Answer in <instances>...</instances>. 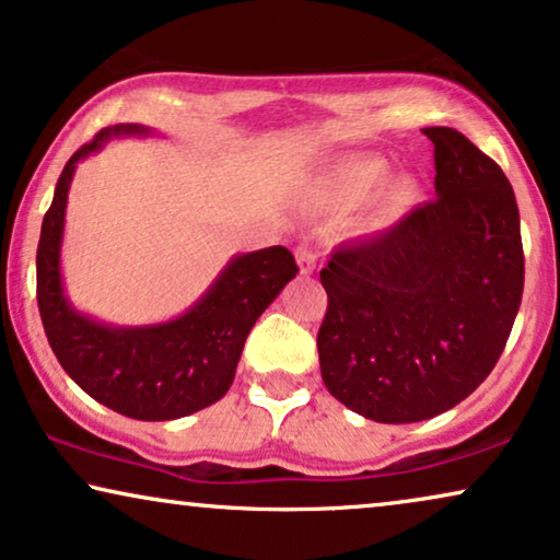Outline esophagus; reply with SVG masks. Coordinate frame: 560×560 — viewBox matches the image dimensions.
Here are the masks:
<instances>
[{"label": "esophagus", "instance_id": "34e87169", "mask_svg": "<svg viewBox=\"0 0 560 560\" xmlns=\"http://www.w3.org/2000/svg\"><path fill=\"white\" fill-rule=\"evenodd\" d=\"M295 259H298V270H301V275H311L313 270H316L318 255L311 244H301V247L295 249Z\"/></svg>", "mask_w": 560, "mask_h": 560}]
</instances>
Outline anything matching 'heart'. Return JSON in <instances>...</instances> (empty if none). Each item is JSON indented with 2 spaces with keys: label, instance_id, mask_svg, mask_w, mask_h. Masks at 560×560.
I'll return each mask as SVG.
<instances>
[{
  "label": "heart",
  "instance_id": "1",
  "mask_svg": "<svg viewBox=\"0 0 560 560\" xmlns=\"http://www.w3.org/2000/svg\"><path fill=\"white\" fill-rule=\"evenodd\" d=\"M389 163L377 155H359L349 158L343 163L328 167L311 183L308 198L320 211L347 213L364 206L377 194L378 186L387 178ZM420 201V180L416 175L402 173L397 178L387 180L386 188L380 191L374 201L372 224L385 226L393 224L408 213Z\"/></svg>",
  "mask_w": 560,
  "mask_h": 560
}]
</instances>
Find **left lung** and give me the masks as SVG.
Wrapping results in <instances>:
<instances>
[{"label": "left lung", "instance_id": "left-lung-1", "mask_svg": "<svg viewBox=\"0 0 560 560\" xmlns=\"http://www.w3.org/2000/svg\"><path fill=\"white\" fill-rule=\"evenodd\" d=\"M433 142L435 198L320 270L328 393L377 423H418L494 370L523 301L520 211L502 167L451 127Z\"/></svg>", "mask_w": 560, "mask_h": 560}]
</instances>
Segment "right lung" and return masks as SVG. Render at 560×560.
I'll use <instances>...</instances> for the list:
<instances>
[{
  "mask_svg": "<svg viewBox=\"0 0 560 560\" xmlns=\"http://www.w3.org/2000/svg\"><path fill=\"white\" fill-rule=\"evenodd\" d=\"M148 137L114 125L73 152L60 173L37 244V308L52 354L83 393L135 420H175L209 408L232 387L244 341L267 305L298 275L285 247L236 255L183 316L152 326H112L79 313L60 275L68 190L75 163L112 137Z\"/></svg>",
  "mask_w": 560,
  "mask_h": 560,
  "instance_id": "obj_1",
  "label": "right lung"
}]
</instances>
